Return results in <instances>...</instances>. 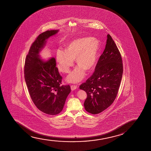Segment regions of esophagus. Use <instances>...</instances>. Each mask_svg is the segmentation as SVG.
Masks as SVG:
<instances>
[{"mask_svg":"<svg viewBox=\"0 0 151 151\" xmlns=\"http://www.w3.org/2000/svg\"><path fill=\"white\" fill-rule=\"evenodd\" d=\"M77 88V86L76 85H73L70 86V89L72 90H74L75 89H76Z\"/></svg>","mask_w":151,"mask_h":151,"instance_id":"esophagus-1","label":"esophagus"}]
</instances>
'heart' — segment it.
Returning <instances> with one entry per match:
<instances>
[{"instance_id":"1","label":"heart","mask_w":151,"mask_h":151,"mask_svg":"<svg viewBox=\"0 0 151 151\" xmlns=\"http://www.w3.org/2000/svg\"><path fill=\"white\" fill-rule=\"evenodd\" d=\"M99 43L96 40L91 37H85L75 40L67 46L65 52L59 50L56 53L58 68L60 72L64 73L70 72L76 59L79 65L68 77V81L77 83L85 76V70H90L95 65Z\"/></svg>"}]
</instances>
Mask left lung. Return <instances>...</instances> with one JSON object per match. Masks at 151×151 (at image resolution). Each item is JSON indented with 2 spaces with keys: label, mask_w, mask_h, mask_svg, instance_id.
I'll use <instances>...</instances> for the list:
<instances>
[{
  "label": "left lung",
  "mask_w": 151,
  "mask_h": 151,
  "mask_svg": "<svg viewBox=\"0 0 151 151\" xmlns=\"http://www.w3.org/2000/svg\"><path fill=\"white\" fill-rule=\"evenodd\" d=\"M123 71L122 57L111 37L107 35L106 47L93 74L79 89L86 92V110L99 114L113 103L118 94Z\"/></svg>",
  "instance_id": "left-lung-1"
}]
</instances>
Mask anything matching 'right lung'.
Instances as JSON below:
<instances>
[{
  "label": "right lung",
  "instance_id": "obj_1",
  "mask_svg": "<svg viewBox=\"0 0 151 151\" xmlns=\"http://www.w3.org/2000/svg\"><path fill=\"white\" fill-rule=\"evenodd\" d=\"M58 31L47 30L37 36L31 44L24 66L25 81L32 101L40 111L50 115L62 111L70 92L69 85H61L62 77L56 67L55 58L44 62L39 56L46 40Z\"/></svg>",
  "mask_w": 151,
  "mask_h": 151
}]
</instances>
